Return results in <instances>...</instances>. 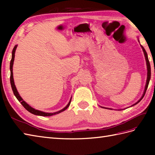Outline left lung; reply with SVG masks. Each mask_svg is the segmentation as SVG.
Here are the masks:
<instances>
[{"instance_id": "8db88e82", "label": "left lung", "mask_w": 155, "mask_h": 155, "mask_svg": "<svg viewBox=\"0 0 155 155\" xmlns=\"http://www.w3.org/2000/svg\"><path fill=\"white\" fill-rule=\"evenodd\" d=\"M141 47H142L143 48V51L144 52V56H145V59H146V61H147V84H146V87H145V89H144V94L143 95V97H141L140 99L137 102V103H135L134 104H137L138 103H139V102L142 100V98L144 97V94H145V93H146V91L147 89L148 88V86H149V81H150V62H149V58H148V56H147V52L145 51V49L144 48V47H143V46H141Z\"/></svg>"}]
</instances>
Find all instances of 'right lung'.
Here are the masks:
<instances>
[{"mask_svg": "<svg viewBox=\"0 0 155 155\" xmlns=\"http://www.w3.org/2000/svg\"><path fill=\"white\" fill-rule=\"evenodd\" d=\"M16 47H17V45H15V47L13 48V50H12V58H11V63H10V64H11V65H10V70H11V77H10V80H11V87H12V91H13V93H14L16 98H17L18 101L22 104V106L26 108V109H27L28 112H30L31 113L35 114V115H39V116H42V117H49V116H52V115L58 114V113H61V112L65 110L69 107V105H70L72 98H71L70 101H69L68 104L63 108V109H62V110H59L58 112H56V113H44V112H42V111H40V110H35V108H32L31 106H29V105L27 103H26L25 101H23V99L21 98V97L19 95L17 90H16V88L15 87V83H14V79H13L12 66H13V62H14V60H15V51H16Z\"/></svg>", "mask_w": 155, "mask_h": 155, "instance_id": "obj_1", "label": "right lung"}]
</instances>
